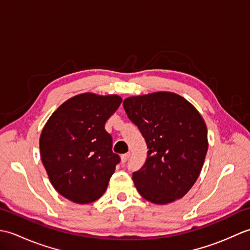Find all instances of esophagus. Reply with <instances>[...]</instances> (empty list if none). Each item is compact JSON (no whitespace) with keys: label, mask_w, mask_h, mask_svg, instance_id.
<instances>
[{"label":"esophagus","mask_w":250,"mask_h":250,"mask_svg":"<svg viewBox=\"0 0 250 250\" xmlns=\"http://www.w3.org/2000/svg\"><path fill=\"white\" fill-rule=\"evenodd\" d=\"M129 153H125V155H121V157H120V159H121V162L122 163H125L126 162V160H128L129 159Z\"/></svg>","instance_id":"obj_1"}]
</instances>
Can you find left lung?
I'll list each match as a JSON object with an SVG mask.
<instances>
[{"label":"left lung","mask_w":250,"mask_h":250,"mask_svg":"<svg viewBox=\"0 0 250 250\" xmlns=\"http://www.w3.org/2000/svg\"><path fill=\"white\" fill-rule=\"evenodd\" d=\"M124 107L148 149L145 164L132 175L135 188L153 204L182 199L198 179L208 149L203 117L168 91L126 98Z\"/></svg>","instance_id":"obj_1"}]
</instances>
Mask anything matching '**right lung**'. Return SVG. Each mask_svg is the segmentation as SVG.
Masks as SVG:
<instances>
[{
	"mask_svg": "<svg viewBox=\"0 0 250 250\" xmlns=\"http://www.w3.org/2000/svg\"><path fill=\"white\" fill-rule=\"evenodd\" d=\"M121 102L117 94H77L61 104L42 130L41 158L50 183L74 203H91L107 189L120 158L111 150L105 122Z\"/></svg>",
	"mask_w": 250,
	"mask_h": 250,
	"instance_id": "obj_1",
	"label": "right lung"
}]
</instances>
